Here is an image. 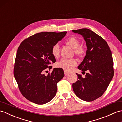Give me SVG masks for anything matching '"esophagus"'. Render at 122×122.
Returning a JSON list of instances; mask_svg holds the SVG:
<instances>
[{
    "label": "esophagus",
    "mask_w": 122,
    "mask_h": 122,
    "mask_svg": "<svg viewBox=\"0 0 122 122\" xmlns=\"http://www.w3.org/2000/svg\"><path fill=\"white\" fill-rule=\"evenodd\" d=\"M64 75H65L66 76H67V75L69 74V72H67V71H65V70L64 71Z\"/></svg>",
    "instance_id": "1"
}]
</instances>
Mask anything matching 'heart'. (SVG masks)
I'll use <instances>...</instances> for the list:
<instances>
[{
    "label": "heart",
    "mask_w": 122,
    "mask_h": 122,
    "mask_svg": "<svg viewBox=\"0 0 122 122\" xmlns=\"http://www.w3.org/2000/svg\"><path fill=\"white\" fill-rule=\"evenodd\" d=\"M65 43L69 45L70 47L74 49V53L77 56H82L85 53L84 49L80 46L79 40L76 37H70L66 40ZM52 54L55 57L57 58L60 54V47L58 44L54 45L52 48ZM77 65L76 61L73 59H62L58 62L56 64V66L63 69L65 71H71Z\"/></svg>",
    "instance_id": "b5f03b06"
}]
</instances>
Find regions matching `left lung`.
Here are the masks:
<instances>
[{
    "label": "left lung",
    "mask_w": 122,
    "mask_h": 122,
    "mask_svg": "<svg viewBox=\"0 0 122 122\" xmlns=\"http://www.w3.org/2000/svg\"><path fill=\"white\" fill-rule=\"evenodd\" d=\"M72 31L82 35L86 42V55L77 68L88 72L84 78L76 74L78 80L72 87L80 99L90 102L104 94L113 77L112 52L104 39L93 31L83 28Z\"/></svg>",
    "instance_id": "1"
}]
</instances>
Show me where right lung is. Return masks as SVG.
<instances>
[{"label": "right lung", "instance_id": "1", "mask_svg": "<svg viewBox=\"0 0 122 122\" xmlns=\"http://www.w3.org/2000/svg\"><path fill=\"white\" fill-rule=\"evenodd\" d=\"M67 32H42L25 39L20 44L15 57L14 74L20 91L27 100L37 104L48 103L55 97L57 83L64 76L63 70L54 68L47 76L43 74L56 59L53 46Z\"/></svg>", "mask_w": 122, "mask_h": 122}]
</instances>
